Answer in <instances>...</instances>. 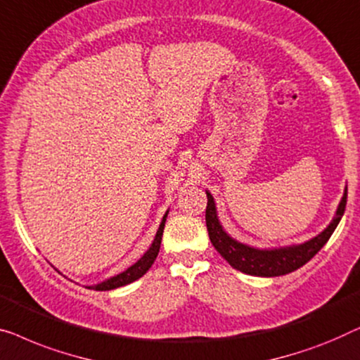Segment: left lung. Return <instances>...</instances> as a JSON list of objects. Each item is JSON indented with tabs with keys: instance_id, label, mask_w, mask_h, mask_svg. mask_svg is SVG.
Here are the masks:
<instances>
[{
	"instance_id": "left-lung-1",
	"label": "left lung",
	"mask_w": 360,
	"mask_h": 360,
	"mask_svg": "<svg viewBox=\"0 0 360 360\" xmlns=\"http://www.w3.org/2000/svg\"><path fill=\"white\" fill-rule=\"evenodd\" d=\"M207 194V210H205V224L209 230V236L212 245L220 252L221 257H225L226 262L236 271L245 272L250 276L257 277H277L288 274V272L297 271L298 267L307 264L323 246L330 240L333 231L336 230L339 221H341L344 210H346L347 202V189H344L342 199L339 202L336 215L331 220V224L323 230L320 235H316L311 240L300 245L269 248V250H259V248L245 245L240 243L224 230L219 215H217L215 200L209 191Z\"/></svg>"
}]
</instances>
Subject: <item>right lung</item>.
<instances>
[{"label": "right lung", "mask_w": 360, "mask_h": 360, "mask_svg": "<svg viewBox=\"0 0 360 360\" xmlns=\"http://www.w3.org/2000/svg\"><path fill=\"white\" fill-rule=\"evenodd\" d=\"M169 212V210H168ZM168 212H166L163 220H161L160 229L156 231L155 240L151 243V246L146 250L143 256L140 257L135 264H131L129 269H125L120 274L110 277V279H105L104 282L96 283V285H88V288H93V290H112V288L127 285V283H131L136 279H140L141 276L146 274V271L150 269L151 264H153L156 256L160 252V246H161V238H163V230H165V224H166V217H168Z\"/></svg>", "instance_id": "obj_1"}]
</instances>
